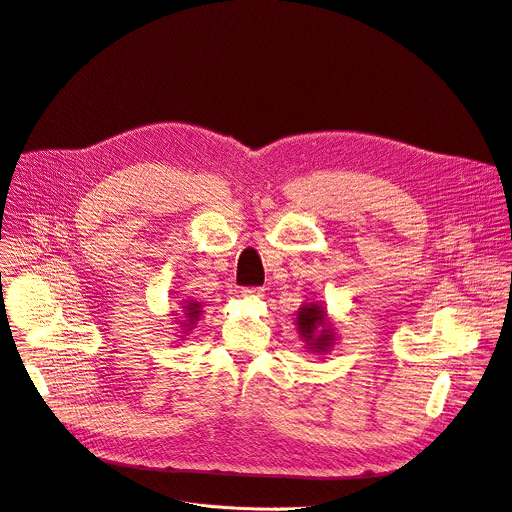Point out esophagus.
Masks as SVG:
<instances>
[{"label": "esophagus", "instance_id": "1", "mask_svg": "<svg viewBox=\"0 0 512 512\" xmlns=\"http://www.w3.org/2000/svg\"><path fill=\"white\" fill-rule=\"evenodd\" d=\"M262 294H264L262 286H246V288H242V296H246V298H260Z\"/></svg>", "mask_w": 512, "mask_h": 512}]
</instances>
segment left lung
<instances>
[{
    "mask_svg": "<svg viewBox=\"0 0 512 512\" xmlns=\"http://www.w3.org/2000/svg\"><path fill=\"white\" fill-rule=\"evenodd\" d=\"M298 331L300 337L309 343V349L313 351H327L333 345V335L327 325V313L323 311V306L319 304H309L302 306L298 311Z\"/></svg>",
    "mask_w": 512,
    "mask_h": 512,
    "instance_id": "8db88e82",
    "label": "left lung"
}]
</instances>
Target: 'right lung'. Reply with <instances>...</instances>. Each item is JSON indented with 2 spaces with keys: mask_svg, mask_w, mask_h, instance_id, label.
<instances>
[{
  "mask_svg": "<svg viewBox=\"0 0 512 512\" xmlns=\"http://www.w3.org/2000/svg\"><path fill=\"white\" fill-rule=\"evenodd\" d=\"M201 304L197 302V300H187L185 302V306H183V311H181V317L177 319V325L181 327V329H191V327H195V321H199V315H201ZM185 333V331H183Z\"/></svg>",
  "mask_w": 512,
  "mask_h": 512,
  "instance_id": "1",
  "label": "right lung"
}]
</instances>
